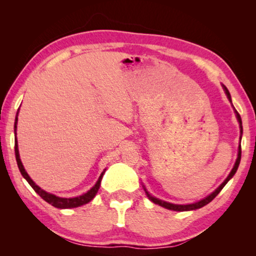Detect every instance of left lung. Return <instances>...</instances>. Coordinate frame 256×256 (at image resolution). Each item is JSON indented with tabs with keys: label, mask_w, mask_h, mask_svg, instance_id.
<instances>
[{
	"label": "left lung",
	"mask_w": 256,
	"mask_h": 256,
	"mask_svg": "<svg viewBox=\"0 0 256 256\" xmlns=\"http://www.w3.org/2000/svg\"><path fill=\"white\" fill-rule=\"evenodd\" d=\"M222 88H224V94H226V96L228 98V100L232 102V97H230V94H229L228 89L226 88V86L222 84ZM234 107V106H232ZM234 110H235V114H236V118L238 120V123H240V146H238V154H237V159H236V162L235 164H234L232 170V172H229V175L227 176V178L224 180L222 184H220L218 186V188L214 190V192H212L211 194H209V196H206L204 198H202V200L198 201V202H194V203H190V204H175V203H170V202H166V201H162L160 200V198H156V196H152L151 194L146 190V186L144 185V192L146 194V196H148L149 200L151 202L156 203V204H159L160 206L164 208V209H168V210H172V211H190V210H196V209H200V208L206 206L208 203H210L214 198L218 196V194L220 193V190H222L224 188V186L226 185L229 180H230L232 178V176L235 175V172H237L238 170V166H240V157H242V146H240V141H242V118H240V115L238 114V112L235 110V107H234Z\"/></svg>",
	"instance_id": "1"
}]
</instances>
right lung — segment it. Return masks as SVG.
Returning <instances> with one entry per match:
<instances>
[{
	"instance_id": "1",
	"label": "right lung",
	"mask_w": 256,
	"mask_h": 256,
	"mask_svg": "<svg viewBox=\"0 0 256 256\" xmlns=\"http://www.w3.org/2000/svg\"><path fill=\"white\" fill-rule=\"evenodd\" d=\"M18 114H19V110H18V112H16V120H14V152H16V164H18V167H19V170L21 172V175L24 176V178L27 180L29 185L34 190V192H36L38 196H40L42 198V200H45L47 203H50V204H52L55 208H58V209H71V208H76V206H81L84 204H86V203L92 201V198L96 196L98 190H99V188H100L102 176H104V174H105L106 170H104V172H102L100 176H99L98 180L96 182V184H94L92 188L88 190V192L82 194V196H76V198H60L58 196H55V194L46 192L45 190L40 188V186H38L32 178H30L28 172H26V170H24L22 162H21L20 154H19L18 140H16V124H18Z\"/></svg>"
}]
</instances>
